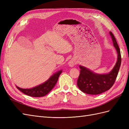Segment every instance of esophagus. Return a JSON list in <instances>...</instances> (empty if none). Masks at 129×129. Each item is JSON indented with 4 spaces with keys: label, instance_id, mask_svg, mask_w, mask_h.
<instances>
[{
    "label": "esophagus",
    "instance_id": "esophagus-1",
    "mask_svg": "<svg viewBox=\"0 0 129 129\" xmlns=\"http://www.w3.org/2000/svg\"><path fill=\"white\" fill-rule=\"evenodd\" d=\"M75 64H76V61L75 60L73 59V58H72V60H71L68 62V65L71 67H73V66H74Z\"/></svg>",
    "mask_w": 129,
    "mask_h": 129
}]
</instances>
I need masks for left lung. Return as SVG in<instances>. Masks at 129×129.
<instances>
[{
  "label": "left lung",
  "instance_id": "1",
  "mask_svg": "<svg viewBox=\"0 0 129 129\" xmlns=\"http://www.w3.org/2000/svg\"><path fill=\"white\" fill-rule=\"evenodd\" d=\"M113 45L117 53V60L111 71L107 74H97L82 66L77 85L80 90L90 95H98L110 89L114 84L121 64V55L118 45L113 34L109 32Z\"/></svg>",
  "mask_w": 129,
  "mask_h": 129
}]
</instances>
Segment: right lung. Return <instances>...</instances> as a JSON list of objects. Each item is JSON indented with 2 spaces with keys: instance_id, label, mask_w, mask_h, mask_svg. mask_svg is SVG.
<instances>
[{
  "instance_id": "obj_1",
  "label": "right lung",
  "mask_w": 129,
  "mask_h": 129,
  "mask_svg": "<svg viewBox=\"0 0 129 129\" xmlns=\"http://www.w3.org/2000/svg\"><path fill=\"white\" fill-rule=\"evenodd\" d=\"M62 72V70H61V71L54 73L45 82L32 88L23 89L17 86V85L16 87L19 90L26 95L34 97L44 96L48 94L55 86L58 80V77Z\"/></svg>"
}]
</instances>
